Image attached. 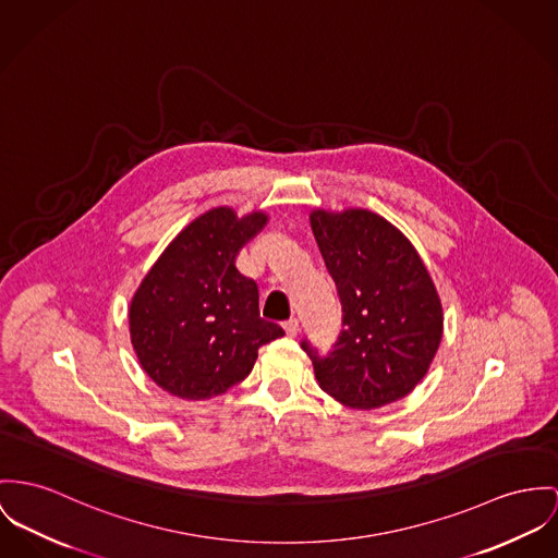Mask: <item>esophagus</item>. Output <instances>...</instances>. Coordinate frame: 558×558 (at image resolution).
<instances>
[{"mask_svg":"<svg viewBox=\"0 0 558 558\" xmlns=\"http://www.w3.org/2000/svg\"><path fill=\"white\" fill-rule=\"evenodd\" d=\"M284 331H287V336L295 338V336L300 333V320H298V318H289V320L284 323Z\"/></svg>","mask_w":558,"mask_h":558,"instance_id":"esophagus-1","label":"esophagus"}]
</instances>
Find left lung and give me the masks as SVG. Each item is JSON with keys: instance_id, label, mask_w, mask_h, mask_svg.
Masks as SVG:
<instances>
[{"instance_id": "8db88e82", "label": "left lung", "mask_w": 558, "mask_h": 558, "mask_svg": "<svg viewBox=\"0 0 558 558\" xmlns=\"http://www.w3.org/2000/svg\"><path fill=\"white\" fill-rule=\"evenodd\" d=\"M310 225L342 303L333 350L303 340L318 386L348 408L374 410L414 390L441 342L444 312L412 242L383 216L314 210Z\"/></svg>"}]
</instances>
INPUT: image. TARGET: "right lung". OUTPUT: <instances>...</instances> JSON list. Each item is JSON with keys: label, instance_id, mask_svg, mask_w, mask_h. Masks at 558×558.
<instances>
[{"label": "right lung", "instance_id": "right-lung-1", "mask_svg": "<svg viewBox=\"0 0 558 558\" xmlns=\"http://www.w3.org/2000/svg\"><path fill=\"white\" fill-rule=\"evenodd\" d=\"M267 215L213 208L186 225L144 276L129 305L131 343L148 378L199 401L242 383L263 343L282 338L260 318L258 287L235 257Z\"/></svg>", "mask_w": 558, "mask_h": 558}]
</instances>
